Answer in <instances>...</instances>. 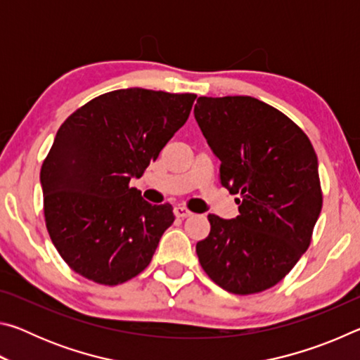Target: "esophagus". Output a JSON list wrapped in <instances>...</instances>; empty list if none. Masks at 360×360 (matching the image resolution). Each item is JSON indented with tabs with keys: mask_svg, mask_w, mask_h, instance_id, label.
Instances as JSON below:
<instances>
[{
	"mask_svg": "<svg viewBox=\"0 0 360 360\" xmlns=\"http://www.w3.org/2000/svg\"><path fill=\"white\" fill-rule=\"evenodd\" d=\"M174 216L176 217H181V219H186V217H191L192 216V211H188L184 206H176L174 208Z\"/></svg>",
	"mask_w": 360,
	"mask_h": 360,
	"instance_id": "esophagus-1",
	"label": "esophagus"
}]
</instances>
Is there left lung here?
Here are the masks:
<instances>
[{
  "label": "left lung",
  "instance_id": "left-lung-1",
  "mask_svg": "<svg viewBox=\"0 0 360 360\" xmlns=\"http://www.w3.org/2000/svg\"><path fill=\"white\" fill-rule=\"evenodd\" d=\"M193 114L221 160L222 186L240 195V216H208L200 264L231 294L270 289L311 243L322 208L316 152L288 115L252 96H200Z\"/></svg>",
  "mask_w": 360,
  "mask_h": 360
}]
</instances>
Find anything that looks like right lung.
Listing matches in <instances>:
<instances>
[{
    "instance_id": "add662e5",
    "label": "right lung",
    "mask_w": 360,
    "mask_h": 360,
    "mask_svg": "<svg viewBox=\"0 0 360 360\" xmlns=\"http://www.w3.org/2000/svg\"><path fill=\"white\" fill-rule=\"evenodd\" d=\"M197 95L120 89L79 108L57 131L41 168L46 225L79 275L122 284L150 264L172 205L130 187L186 124Z\"/></svg>"
}]
</instances>
